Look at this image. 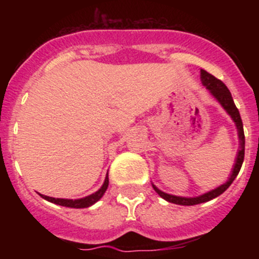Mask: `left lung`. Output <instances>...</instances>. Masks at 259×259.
Masks as SVG:
<instances>
[{
    "label": "left lung",
    "mask_w": 259,
    "mask_h": 259,
    "mask_svg": "<svg viewBox=\"0 0 259 259\" xmlns=\"http://www.w3.org/2000/svg\"><path fill=\"white\" fill-rule=\"evenodd\" d=\"M201 81L207 89H209V92L217 98V101L222 105L226 111L228 113V115L232 118V120L235 122L237 128V134H239V140H240V149L237 152V157H236V162L233 164L232 168V174L228 178V180L224 184L219 185L218 188L212 189V191L206 192V193L201 194L198 197H180V196H172V194L164 193V192L159 191V189L153 184V188L154 191L157 192L159 196H161L163 200L168 201L171 203H176V205H184V206H192V205H197V203H202V202H207V201L212 200V198L218 197L223 193L226 189L232 184V182L236 179L237 174H239L240 168L242 166V162H244V154H245V136H244V128H242V120L241 116H240L239 110H237L236 105L233 102V98L231 96V92L228 91V88L226 87V84L222 81V80L217 79L215 76H212L211 74H209L207 71L201 70Z\"/></svg>",
    "instance_id": "1"
}]
</instances>
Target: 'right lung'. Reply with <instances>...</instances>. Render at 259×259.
Instances as JSON below:
<instances>
[{"instance_id": "add662e5", "label": "right lung", "mask_w": 259, "mask_h": 259, "mask_svg": "<svg viewBox=\"0 0 259 259\" xmlns=\"http://www.w3.org/2000/svg\"><path fill=\"white\" fill-rule=\"evenodd\" d=\"M107 187H109V176H107L106 174V178H105V182L104 184H102L101 188L98 189L97 192H95V193L89 194V196H87V197L84 198H79V200H68V198L49 197V196H44V194H40V196L44 198V200L49 201V202H53V203H57V205H61V206L74 207V209H84V207L92 206L93 203L97 202V201L104 196Z\"/></svg>"}]
</instances>
